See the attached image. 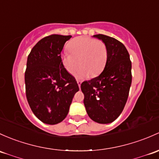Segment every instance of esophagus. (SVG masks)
I'll return each instance as SVG.
<instances>
[{
  "mask_svg": "<svg viewBox=\"0 0 159 159\" xmlns=\"http://www.w3.org/2000/svg\"><path fill=\"white\" fill-rule=\"evenodd\" d=\"M77 83H78V87H79V88H81V81H79V80H78V81H77Z\"/></svg>",
  "mask_w": 159,
  "mask_h": 159,
  "instance_id": "1",
  "label": "esophagus"
}]
</instances>
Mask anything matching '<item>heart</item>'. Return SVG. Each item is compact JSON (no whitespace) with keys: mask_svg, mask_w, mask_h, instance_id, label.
<instances>
[{"mask_svg":"<svg viewBox=\"0 0 159 159\" xmlns=\"http://www.w3.org/2000/svg\"><path fill=\"white\" fill-rule=\"evenodd\" d=\"M70 52H65L61 56V63L69 74H74L80 66L78 77L89 75L94 78L101 73L107 61L108 51L101 40L87 36H79L68 44Z\"/></svg>","mask_w":159,"mask_h":159,"instance_id":"b5f03b06","label":"heart"}]
</instances>
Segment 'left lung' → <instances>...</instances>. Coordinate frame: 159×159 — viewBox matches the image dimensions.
I'll list each match as a JSON object with an SVG mask.
<instances>
[{
	"label": "left lung",
	"instance_id": "8db88e82",
	"mask_svg": "<svg viewBox=\"0 0 159 159\" xmlns=\"http://www.w3.org/2000/svg\"><path fill=\"white\" fill-rule=\"evenodd\" d=\"M107 47L104 69L99 76L81 83L84 104L88 116L94 122L110 123L123 111L132 83V63L124 45L103 34L93 36Z\"/></svg>",
	"mask_w": 159,
	"mask_h": 159
}]
</instances>
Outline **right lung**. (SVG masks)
I'll return each instance as SVG.
<instances>
[{
    "instance_id": "1",
    "label": "right lung",
    "mask_w": 159,
    "mask_h": 159,
    "mask_svg": "<svg viewBox=\"0 0 159 159\" xmlns=\"http://www.w3.org/2000/svg\"><path fill=\"white\" fill-rule=\"evenodd\" d=\"M71 36L52 34L39 40L27 58L25 71L26 96L35 116L54 125L68 115L78 83L61 60V52Z\"/></svg>"
}]
</instances>
